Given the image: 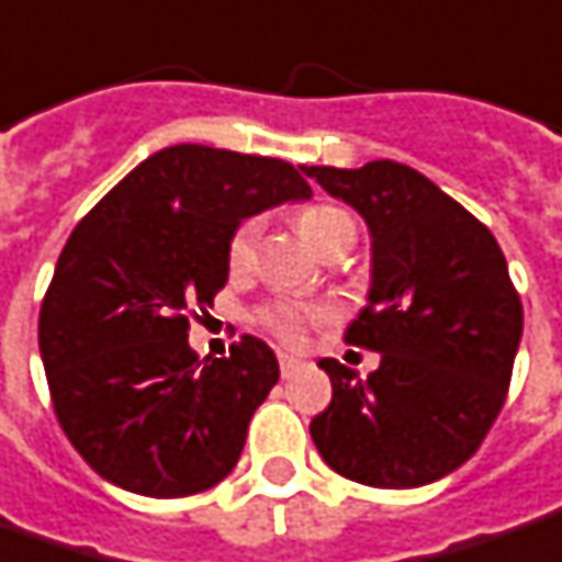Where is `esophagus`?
Masks as SVG:
<instances>
[{
  "mask_svg": "<svg viewBox=\"0 0 562 562\" xmlns=\"http://www.w3.org/2000/svg\"><path fill=\"white\" fill-rule=\"evenodd\" d=\"M299 367H301L299 358H289V355H280V373H282V379L295 376V370H299Z\"/></svg>",
  "mask_w": 562,
  "mask_h": 562,
  "instance_id": "esophagus-1",
  "label": "esophagus"
}]
</instances>
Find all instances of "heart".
Segmentation results:
<instances>
[{
	"instance_id": "b5f03b06",
	"label": "heart",
	"mask_w": 562,
	"mask_h": 562,
	"mask_svg": "<svg viewBox=\"0 0 562 562\" xmlns=\"http://www.w3.org/2000/svg\"><path fill=\"white\" fill-rule=\"evenodd\" d=\"M299 233L307 239V243L317 248L323 258L336 255L341 248H351L355 239H358V223L355 217L345 211V207H336V204H307L304 211H299ZM255 243H258V221H243L229 243H226V267L229 273H245L251 261H255ZM261 326L280 339L282 345L295 348L304 341L307 329L323 319V311L314 307V304H304V301H273L267 304L261 314Z\"/></svg>"
}]
</instances>
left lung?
<instances>
[{"instance_id": "obj_1", "label": "left lung", "mask_w": 562, "mask_h": 562, "mask_svg": "<svg viewBox=\"0 0 562 562\" xmlns=\"http://www.w3.org/2000/svg\"><path fill=\"white\" fill-rule=\"evenodd\" d=\"M307 177L370 226L373 282L345 341L379 351L367 379L319 360L333 401L311 419V438L351 482L429 485L479 451L507 397L522 301L504 251L414 167H311Z\"/></svg>"}]
</instances>
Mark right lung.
I'll use <instances>...</instances> for the list:
<instances>
[{
  "label": "right lung",
  "mask_w": 562,
  "mask_h": 562,
  "mask_svg": "<svg viewBox=\"0 0 562 562\" xmlns=\"http://www.w3.org/2000/svg\"><path fill=\"white\" fill-rule=\"evenodd\" d=\"M299 199L311 186L289 161L183 143L74 226L40 307V355L65 436L102 479L186 497L233 473L280 363L255 336L199 360L189 317L226 285L233 229Z\"/></svg>",
  "instance_id": "right-lung-1"
}]
</instances>
